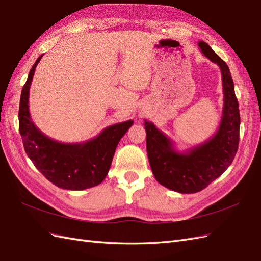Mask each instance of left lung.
<instances>
[{
	"label": "left lung",
	"instance_id": "8db88e82",
	"mask_svg": "<svg viewBox=\"0 0 261 261\" xmlns=\"http://www.w3.org/2000/svg\"><path fill=\"white\" fill-rule=\"evenodd\" d=\"M201 52L222 74L223 111L218 131L205 142L179 152L169 137L144 120L147 158L155 179L164 187L179 193H195L207 187L232 164L240 142V109L234 82L227 64L204 41H199Z\"/></svg>",
	"mask_w": 261,
	"mask_h": 261
}]
</instances>
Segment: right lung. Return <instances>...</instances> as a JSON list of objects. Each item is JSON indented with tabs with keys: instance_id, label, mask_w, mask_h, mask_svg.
Returning a JSON list of instances; mask_svg holds the SVG:
<instances>
[{
	"instance_id": "obj_1",
	"label": "right lung",
	"mask_w": 261,
	"mask_h": 261,
	"mask_svg": "<svg viewBox=\"0 0 261 261\" xmlns=\"http://www.w3.org/2000/svg\"><path fill=\"white\" fill-rule=\"evenodd\" d=\"M41 58L42 55L31 69L20 95L19 133L25 152L36 168L57 187L68 190L95 187L106 178L119 141L133 121L109 125L83 143H61L43 135L32 120L28 106L29 87Z\"/></svg>"
}]
</instances>
